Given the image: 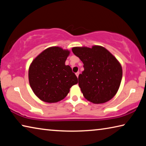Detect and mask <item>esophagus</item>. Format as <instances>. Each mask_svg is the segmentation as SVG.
<instances>
[{
    "mask_svg": "<svg viewBox=\"0 0 146 146\" xmlns=\"http://www.w3.org/2000/svg\"><path fill=\"white\" fill-rule=\"evenodd\" d=\"M79 73H79V72H78H78H76V76H77V77H78Z\"/></svg>",
    "mask_w": 146,
    "mask_h": 146,
    "instance_id": "esophagus-1",
    "label": "esophagus"
}]
</instances>
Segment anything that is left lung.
<instances>
[{"label": "left lung", "mask_w": 146, "mask_h": 146, "mask_svg": "<svg viewBox=\"0 0 146 146\" xmlns=\"http://www.w3.org/2000/svg\"><path fill=\"white\" fill-rule=\"evenodd\" d=\"M72 51L84 64L78 86L86 99L98 104L113 98L122 77V66L117 59L100 46L74 47Z\"/></svg>", "instance_id": "8db88e82"}]
</instances>
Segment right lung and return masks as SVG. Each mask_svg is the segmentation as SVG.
<instances>
[{"instance_id": "add662e5", "label": "right lung", "mask_w": 146, "mask_h": 146, "mask_svg": "<svg viewBox=\"0 0 146 146\" xmlns=\"http://www.w3.org/2000/svg\"><path fill=\"white\" fill-rule=\"evenodd\" d=\"M70 53L68 49L53 46L46 49L32 61L28 77L31 88L39 99L55 103L65 98L78 78L65 64Z\"/></svg>"}]
</instances>
